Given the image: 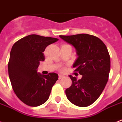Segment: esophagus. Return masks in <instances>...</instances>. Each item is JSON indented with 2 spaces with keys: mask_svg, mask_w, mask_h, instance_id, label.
Segmentation results:
<instances>
[{
  "mask_svg": "<svg viewBox=\"0 0 122 122\" xmlns=\"http://www.w3.org/2000/svg\"><path fill=\"white\" fill-rule=\"evenodd\" d=\"M64 77V76L63 75H61V74H59V79H63Z\"/></svg>",
  "mask_w": 122,
  "mask_h": 122,
  "instance_id": "obj_1",
  "label": "esophagus"
}]
</instances>
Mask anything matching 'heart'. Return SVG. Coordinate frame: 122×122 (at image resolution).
<instances>
[{"mask_svg": "<svg viewBox=\"0 0 122 122\" xmlns=\"http://www.w3.org/2000/svg\"><path fill=\"white\" fill-rule=\"evenodd\" d=\"M63 69H64V68H62V69H61V70H63Z\"/></svg>", "mask_w": 122, "mask_h": 122, "instance_id": "1", "label": "heart"}]
</instances>
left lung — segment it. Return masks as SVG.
Returning a JSON list of instances; mask_svg holds the SVG:
<instances>
[{"label": "left lung", "instance_id": "8db88e82", "mask_svg": "<svg viewBox=\"0 0 122 122\" xmlns=\"http://www.w3.org/2000/svg\"><path fill=\"white\" fill-rule=\"evenodd\" d=\"M59 37L76 48L78 57L73 66L82 76L79 80L69 76L72 84L65 90L66 97L76 106H89L98 99L108 81L111 61L107 49L100 39L90 34Z\"/></svg>", "mask_w": 122, "mask_h": 122}]
</instances>
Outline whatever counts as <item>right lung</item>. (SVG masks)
Here are the masks:
<instances>
[{"mask_svg": "<svg viewBox=\"0 0 122 122\" xmlns=\"http://www.w3.org/2000/svg\"><path fill=\"white\" fill-rule=\"evenodd\" d=\"M57 38L30 34L22 38L12 46L8 62V73L16 95L29 106L36 107L48 100L51 90L58 79L56 73L41 75L37 72L43 52Z\"/></svg>", "mask_w": 122, "mask_h": 122, "instance_id": "add662e5", "label": "right lung"}]
</instances>
